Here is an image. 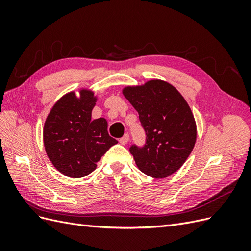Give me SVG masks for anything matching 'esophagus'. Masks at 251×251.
Returning a JSON list of instances; mask_svg holds the SVG:
<instances>
[{
    "label": "esophagus",
    "instance_id": "obj_1",
    "mask_svg": "<svg viewBox=\"0 0 251 251\" xmlns=\"http://www.w3.org/2000/svg\"><path fill=\"white\" fill-rule=\"evenodd\" d=\"M128 141H130V136H128V134H126L123 138H120L119 139V142L121 143V144H126Z\"/></svg>",
    "mask_w": 251,
    "mask_h": 251
}]
</instances>
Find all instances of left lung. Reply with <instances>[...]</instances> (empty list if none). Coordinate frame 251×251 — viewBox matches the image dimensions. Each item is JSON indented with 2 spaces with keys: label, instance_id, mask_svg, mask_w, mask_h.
Here are the masks:
<instances>
[{
  "label": "left lung",
  "instance_id": "left-lung-1",
  "mask_svg": "<svg viewBox=\"0 0 251 251\" xmlns=\"http://www.w3.org/2000/svg\"><path fill=\"white\" fill-rule=\"evenodd\" d=\"M123 94L138 112L147 134L146 146L130 149L136 165L151 178L171 176L184 164L197 140L196 120L185 98L161 79L126 86Z\"/></svg>",
  "mask_w": 251,
  "mask_h": 251
}]
</instances>
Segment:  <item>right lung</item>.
<instances>
[{
	"label": "right lung",
	"mask_w": 251,
	"mask_h": 251,
	"mask_svg": "<svg viewBox=\"0 0 251 251\" xmlns=\"http://www.w3.org/2000/svg\"><path fill=\"white\" fill-rule=\"evenodd\" d=\"M98 96L90 89L70 91L54 103L45 120V151L53 166L69 178H82L92 173L96 162L118 143L108 133L107 120H92Z\"/></svg>",
	"instance_id": "1"
}]
</instances>
